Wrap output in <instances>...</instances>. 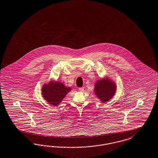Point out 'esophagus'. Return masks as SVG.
<instances>
[{"label": "esophagus", "mask_w": 158, "mask_h": 158, "mask_svg": "<svg viewBox=\"0 0 158 158\" xmlns=\"http://www.w3.org/2000/svg\"><path fill=\"white\" fill-rule=\"evenodd\" d=\"M83 87H82V88H79V90L80 91V92H83Z\"/></svg>", "instance_id": "obj_1"}]
</instances>
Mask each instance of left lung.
Masks as SVG:
<instances>
[{
  "label": "left lung",
  "mask_w": 158,
  "mask_h": 158,
  "mask_svg": "<svg viewBox=\"0 0 158 158\" xmlns=\"http://www.w3.org/2000/svg\"><path fill=\"white\" fill-rule=\"evenodd\" d=\"M95 94L102 102H106L114 96L116 92V86L108 79L99 80L96 83Z\"/></svg>",
  "instance_id": "obj_1"
}]
</instances>
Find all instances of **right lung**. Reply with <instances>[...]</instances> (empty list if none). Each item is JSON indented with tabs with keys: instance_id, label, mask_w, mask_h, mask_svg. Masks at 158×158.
Returning <instances> with one entry per match:
<instances>
[{
	"instance_id": "1",
	"label": "right lung",
	"mask_w": 158,
	"mask_h": 158,
	"mask_svg": "<svg viewBox=\"0 0 158 158\" xmlns=\"http://www.w3.org/2000/svg\"><path fill=\"white\" fill-rule=\"evenodd\" d=\"M70 90V88L65 87L62 83L52 82L44 85L42 92L46 101L53 106H57Z\"/></svg>"
}]
</instances>
